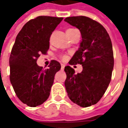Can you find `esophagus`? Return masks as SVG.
I'll list each match as a JSON object with an SVG mask.
<instances>
[{"label": "esophagus", "mask_w": 128, "mask_h": 128, "mask_svg": "<svg viewBox=\"0 0 128 128\" xmlns=\"http://www.w3.org/2000/svg\"><path fill=\"white\" fill-rule=\"evenodd\" d=\"M61 66H62V70H64L65 65H64V64H61Z\"/></svg>", "instance_id": "34e87169"}]
</instances>
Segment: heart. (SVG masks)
Instances as JSON below:
<instances>
[{"instance_id": "1", "label": "heart", "mask_w": 128, "mask_h": 128, "mask_svg": "<svg viewBox=\"0 0 128 128\" xmlns=\"http://www.w3.org/2000/svg\"><path fill=\"white\" fill-rule=\"evenodd\" d=\"M72 30V29H69L68 30ZM66 58V56H62V58H63V59H65Z\"/></svg>"}]
</instances>
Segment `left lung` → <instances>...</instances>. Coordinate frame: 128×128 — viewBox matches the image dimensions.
<instances>
[{
  "label": "left lung",
  "mask_w": 128,
  "mask_h": 128,
  "mask_svg": "<svg viewBox=\"0 0 128 128\" xmlns=\"http://www.w3.org/2000/svg\"><path fill=\"white\" fill-rule=\"evenodd\" d=\"M64 21L78 28L82 34L80 47L69 62L82 64V72L66 66L64 84L70 99L82 108L96 104L110 82L114 65L113 46L105 28L86 16L68 17Z\"/></svg>",
  "instance_id": "obj_1"
}]
</instances>
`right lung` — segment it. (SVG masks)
Here are the masks:
<instances>
[{
	"label": "right lung",
	"mask_w": 128,
	"mask_h": 128,
	"mask_svg": "<svg viewBox=\"0 0 128 128\" xmlns=\"http://www.w3.org/2000/svg\"><path fill=\"white\" fill-rule=\"evenodd\" d=\"M62 20L38 16L29 20L16 37L10 57V78L18 98L30 107H37L46 101L55 75L61 69L56 60H52L46 70L36 62L40 54H46L50 36Z\"/></svg>",
	"instance_id": "1"
}]
</instances>
